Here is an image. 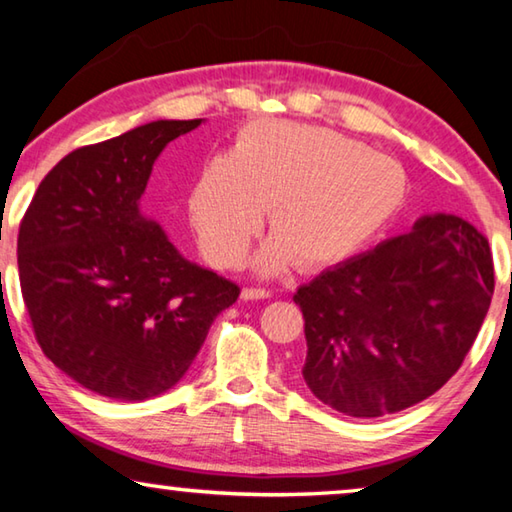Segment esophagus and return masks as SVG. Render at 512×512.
I'll list each match as a JSON object with an SVG mask.
<instances>
[{"instance_id":"obj_1","label":"esophagus","mask_w":512,"mask_h":512,"mask_svg":"<svg viewBox=\"0 0 512 512\" xmlns=\"http://www.w3.org/2000/svg\"><path fill=\"white\" fill-rule=\"evenodd\" d=\"M241 298H244V300H264V298H271V291L246 287L244 291H241Z\"/></svg>"}]
</instances>
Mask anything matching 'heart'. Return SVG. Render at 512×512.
<instances>
[{
    "mask_svg": "<svg viewBox=\"0 0 512 512\" xmlns=\"http://www.w3.org/2000/svg\"><path fill=\"white\" fill-rule=\"evenodd\" d=\"M406 201V176L386 155L332 128L280 119L250 121L228 155L205 160L189 185L187 216L196 244L214 266H235L262 228L259 273L293 259L325 268L357 255Z\"/></svg>",
    "mask_w": 512,
    "mask_h": 512,
    "instance_id": "obj_1",
    "label": "heart"
}]
</instances>
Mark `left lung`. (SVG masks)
<instances>
[{
    "label": "left lung",
    "mask_w": 512,
    "mask_h": 512,
    "mask_svg": "<svg viewBox=\"0 0 512 512\" xmlns=\"http://www.w3.org/2000/svg\"><path fill=\"white\" fill-rule=\"evenodd\" d=\"M495 266L488 239L454 214L415 221L302 284V379L352 418H381L427 400L461 368L488 314Z\"/></svg>",
    "instance_id": "left-lung-1"
}]
</instances>
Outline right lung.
I'll list each match as a JSON object with an SVG mask.
<instances>
[{
	"mask_svg": "<svg viewBox=\"0 0 512 512\" xmlns=\"http://www.w3.org/2000/svg\"><path fill=\"white\" fill-rule=\"evenodd\" d=\"M203 119H158L65 155L17 235L22 298L42 352L110 400L183 379L239 287L178 253L140 212L153 162Z\"/></svg>",
	"mask_w": 512,
	"mask_h": 512,
	"instance_id": "obj_1",
	"label": "right lung"
}]
</instances>
